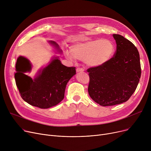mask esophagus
I'll return each instance as SVG.
<instances>
[{
	"mask_svg": "<svg viewBox=\"0 0 151 151\" xmlns=\"http://www.w3.org/2000/svg\"><path fill=\"white\" fill-rule=\"evenodd\" d=\"M84 69L81 68H77L76 69V71L77 72H81V71H83Z\"/></svg>",
	"mask_w": 151,
	"mask_h": 151,
	"instance_id": "obj_1",
	"label": "esophagus"
}]
</instances>
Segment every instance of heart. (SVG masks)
<instances>
[{"label":"heart","instance_id":"heart-1","mask_svg":"<svg viewBox=\"0 0 151 151\" xmlns=\"http://www.w3.org/2000/svg\"><path fill=\"white\" fill-rule=\"evenodd\" d=\"M70 52L66 51V58L84 60L89 67L97 68L104 65L113 55L114 44L108 40H80L70 46Z\"/></svg>","mask_w":151,"mask_h":151}]
</instances>
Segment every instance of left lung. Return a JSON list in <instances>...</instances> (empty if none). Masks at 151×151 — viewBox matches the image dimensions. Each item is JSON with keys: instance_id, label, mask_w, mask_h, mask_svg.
Returning a JSON list of instances; mask_svg holds the SVG:
<instances>
[{"instance_id": "left-lung-1", "label": "left lung", "mask_w": 151, "mask_h": 151, "mask_svg": "<svg viewBox=\"0 0 151 151\" xmlns=\"http://www.w3.org/2000/svg\"><path fill=\"white\" fill-rule=\"evenodd\" d=\"M114 57L100 67L89 68L88 92L91 99L103 106L127 101L135 91L141 77L139 52L130 41L119 34Z\"/></svg>"}]
</instances>
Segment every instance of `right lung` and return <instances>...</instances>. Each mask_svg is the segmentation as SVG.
<instances>
[{
    "instance_id": "obj_1",
    "label": "right lung",
    "mask_w": 151,
    "mask_h": 151,
    "mask_svg": "<svg viewBox=\"0 0 151 151\" xmlns=\"http://www.w3.org/2000/svg\"><path fill=\"white\" fill-rule=\"evenodd\" d=\"M59 54L62 51L54 41L48 42ZM14 78L22 99L32 106L46 109L57 105L64 98L67 83L76 74L75 67L63 65L59 57H53L48 65L39 70L34 79L25 74L30 72L29 59L19 56Z\"/></svg>"
}]
</instances>
